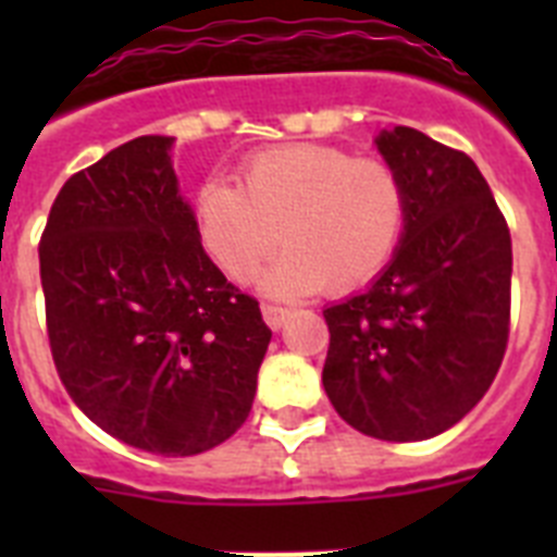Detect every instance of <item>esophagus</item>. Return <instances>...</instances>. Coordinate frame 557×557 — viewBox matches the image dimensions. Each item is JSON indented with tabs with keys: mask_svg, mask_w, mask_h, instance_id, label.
Listing matches in <instances>:
<instances>
[{
	"mask_svg": "<svg viewBox=\"0 0 557 557\" xmlns=\"http://www.w3.org/2000/svg\"><path fill=\"white\" fill-rule=\"evenodd\" d=\"M262 314H264V323H268L273 332H278V329L289 321V314L293 312H289L287 307H278V304H262Z\"/></svg>",
	"mask_w": 557,
	"mask_h": 557,
	"instance_id": "1",
	"label": "esophagus"
}]
</instances>
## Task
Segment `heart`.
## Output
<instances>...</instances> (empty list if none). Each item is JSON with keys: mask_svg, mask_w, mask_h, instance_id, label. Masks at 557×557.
Listing matches in <instances>:
<instances>
[{"mask_svg": "<svg viewBox=\"0 0 557 557\" xmlns=\"http://www.w3.org/2000/svg\"><path fill=\"white\" fill-rule=\"evenodd\" d=\"M239 189L206 181L191 220L200 248L231 282H250L278 239L287 245L264 275L273 295L373 282L405 239L407 186L385 159H357L337 145H278L250 152Z\"/></svg>", "mask_w": 557, "mask_h": 557, "instance_id": "1", "label": "heart"}]
</instances>
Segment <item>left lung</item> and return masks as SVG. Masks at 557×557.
Segmentation results:
<instances>
[{
  "label": "left lung",
  "instance_id": "left-lung-1",
  "mask_svg": "<svg viewBox=\"0 0 557 557\" xmlns=\"http://www.w3.org/2000/svg\"><path fill=\"white\" fill-rule=\"evenodd\" d=\"M407 186L405 239L366 293L323 309V387L379 441H426L485 396L510 332L513 250L474 161L398 125L376 136Z\"/></svg>",
  "mask_w": 557,
  "mask_h": 557
}]
</instances>
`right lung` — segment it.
<instances>
[{"label": "right lung", "mask_w": 557, "mask_h": 557, "mask_svg": "<svg viewBox=\"0 0 557 557\" xmlns=\"http://www.w3.org/2000/svg\"><path fill=\"white\" fill-rule=\"evenodd\" d=\"M170 147L139 136L75 172L38 262L72 401L122 444L189 457L245 424L273 332L200 248Z\"/></svg>", "instance_id": "1"}]
</instances>
